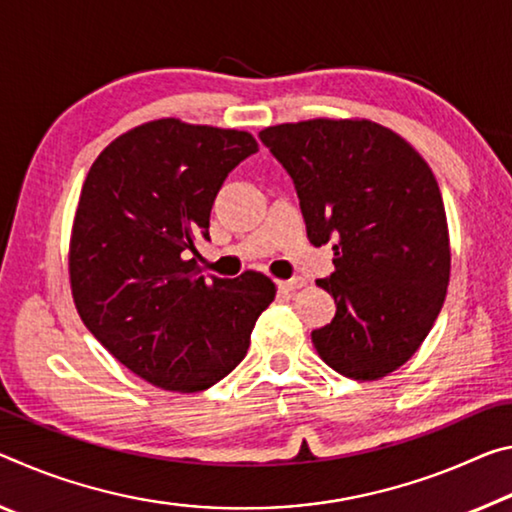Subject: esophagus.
<instances>
[{"instance_id":"1","label":"esophagus","mask_w":512,"mask_h":512,"mask_svg":"<svg viewBox=\"0 0 512 512\" xmlns=\"http://www.w3.org/2000/svg\"><path fill=\"white\" fill-rule=\"evenodd\" d=\"M276 286H279V290H281V292H295V290H299V288H304V286H306V279H304V276H295V279L279 281V283H276Z\"/></svg>"}]
</instances>
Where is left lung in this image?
I'll list each match as a JSON object with an SVG mask.
<instances>
[{"mask_svg": "<svg viewBox=\"0 0 512 512\" xmlns=\"http://www.w3.org/2000/svg\"><path fill=\"white\" fill-rule=\"evenodd\" d=\"M295 183L308 240L333 245L331 324L311 333L335 372L374 381L422 345L445 304L449 231L431 167L370 120H308L258 133Z\"/></svg>", "mask_w": 512, "mask_h": 512, "instance_id": "left-lung-1", "label": "left lung"}]
</instances>
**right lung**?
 <instances>
[{
  "instance_id": "add662e5",
  "label": "right lung",
  "mask_w": 512,
  "mask_h": 512,
  "mask_svg": "<svg viewBox=\"0 0 512 512\" xmlns=\"http://www.w3.org/2000/svg\"><path fill=\"white\" fill-rule=\"evenodd\" d=\"M247 131L167 117L115 138L83 183L70 283L86 329L140 379L199 392L245 358L276 295L261 272L201 276L195 242L233 167L256 154Z\"/></svg>"
}]
</instances>
